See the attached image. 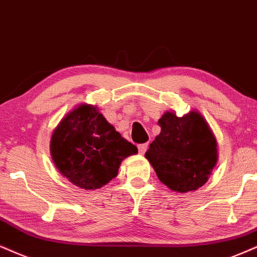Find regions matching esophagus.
I'll use <instances>...</instances> for the list:
<instances>
[{"label": "esophagus", "mask_w": 257, "mask_h": 257, "mask_svg": "<svg viewBox=\"0 0 257 257\" xmlns=\"http://www.w3.org/2000/svg\"><path fill=\"white\" fill-rule=\"evenodd\" d=\"M147 149H148V144H147V143H144V144H139V145H138L139 154L144 155V154H145V151H147Z\"/></svg>", "instance_id": "esophagus-1"}]
</instances>
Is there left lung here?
Here are the masks:
<instances>
[{
    "mask_svg": "<svg viewBox=\"0 0 257 257\" xmlns=\"http://www.w3.org/2000/svg\"><path fill=\"white\" fill-rule=\"evenodd\" d=\"M158 125L161 134L145 157L161 182L172 191H195L206 183L217 163V142L207 122L192 110L183 116L166 112Z\"/></svg>",
    "mask_w": 257,
    "mask_h": 257,
    "instance_id": "1",
    "label": "left lung"
}]
</instances>
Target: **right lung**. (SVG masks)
<instances>
[{
	"mask_svg": "<svg viewBox=\"0 0 257 257\" xmlns=\"http://www.w3.org/2000/svg\"><path fill=\"white\" fill-rule=\"evenodd\" d=\"M50 148L57 169L82 189L101 188L116 176L123 158L138 153L91 104H81L59 122Z\"/></svg>",
	"mask_w": 257,
	"mask_h": 257,
	"instance_id": "obj_1",
	"label": "right lung"
}]
</instances>
